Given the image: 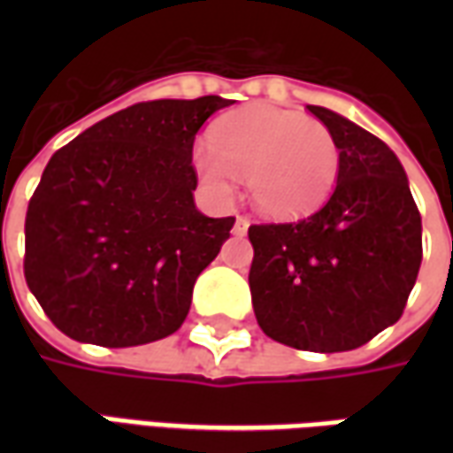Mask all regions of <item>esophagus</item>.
<instances>
[{
	"label": "esophagus",
	"instance_id": "1",
	"mask_svg": "<svg viewBox=\"0 0 453 453\" xmlns=\"http://www.w3.org/2000/svg\"><path fill=\"white\" fill-rule=\"evenodd\" d=\"M247 227H250V220L245 216H235V226H233V233L235 235H245Z\"/></svg>",
	"mask_w": 453,
	"mask_h": 453
}]
</instances>
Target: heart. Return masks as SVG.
<instances>
[{
	"label": "heart",
	"instance_id": "heart-1",
	"mask_svg": "<svg viewBox=\"0 0 453 453\" xmlns=\"http://www.w3.org/2000/svg\"><path fill=\"white\" fill-rule=\"evenodd\" d=\"M194 167L218 194L233 188V174L247 177L262 213L296 218L330 196L340 174V148L323 123L303 113L250 106L213 126L211 145L194 150Z\"/></svg>",
	"mask_w": 453,
	"mask_h": 453
}]
</instances>
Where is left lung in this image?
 <instances>
[{"instance_id":"left-lung-1","label":"left lung","mask_w":453,"mask_h":453,"mask_svg":"<svg viewBox=\"0 0 453 453\" xmlns=\"http://www.w3.org/2000/svg\"><path fill=\"white\" fill-rule=\"evenodd\" d=\"M308 111L337 140V187L313 216L250 226V291L266 337L330 354L398 323L422 262V218L383 140L330 109Z\"/></svg>"}]
</instances>
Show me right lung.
Wrapping results in <instances>:
<instances>
[{
    "mask_svg": "<svg viewBox=\"0 0 453 453\" xmlns=\"http://www.w3.org/2000/svg\"><path fill=\"white\" fill-rule=\"evenodd\" d=\"M230 99L133 104L55 152L26 211V284L77 342L135 347L177 333L235 218L194 203V140Z\"/></svg>",
    "mask_w": 453,
    "mask_h": 453,
    "instance_id": "add662e5",
    "label": "right lung"
}]
</instances>
